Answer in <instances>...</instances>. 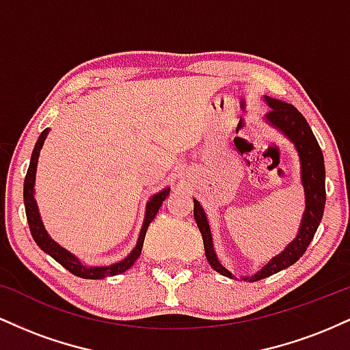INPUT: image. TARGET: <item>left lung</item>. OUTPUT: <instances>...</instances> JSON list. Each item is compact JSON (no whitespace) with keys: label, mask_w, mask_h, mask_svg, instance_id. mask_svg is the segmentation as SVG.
<instances>
[{"label":"left lung","mask_w":350,"mask_h":350,"mask_svg":"<svg viewBox=\"0 0 350 350\" xmlns=\"http://www.w3.org/2000/svg\"><path fill=\"white\" fill-rule=\"evenodd\" d=\"M263 102L270 108V111L265 115V122L270 124L271 128H275L276 131H280L284 138L290 139L296 152H298L301 186H303L304 191V204L306 206H304L303 219H301L298 234H296L295 239L284 247L283 252L273 256L267 265H263L258 271L253 273V275L242 276L243 281H258L268 278V276L275 275V273L298 262L303 253L306 252L308 245L311 243L312 237H314L317 227L321 224V219H323L324 206H326L324 156L306 118L291 103L281 102V100L271 98L268 95H265ZM194 219L200 234H202L207 262L220 275L227 276V278H235L232 271L217 256L208 219L198 199H194Z\"/></svg>","instance_id":"1"}]
</instances>
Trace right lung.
Returning a JSON list of instances; mask_svg holds the SVG:
<instances>
[{
	"instance_id": "1",
	"label": "right lung",
	"mask_w": 350,
	"mask_h": 350,
	"mask_svg": "<svg viewBox=\"0 0 350 350\" xmlns=\"http://www.w3.org/2000/svg\"><path fill=\"white\" fill-rule=\"evenodd\" d=\"M47 135H49V128L42 131L39 135L38 143H36L34 150H33V156H31V163H29V170H27L26 179H24V207H26V217H27V224H29V230L31 235H33L34 242L38 243V247L41 248L42 252H46L47 255H51L55 262L62 265L66 270H69L72 275L80 276V278L85 280H103L107 276H115L120 275V273L126 271L128 268L133 267V263L138 260V256L142 255V248H143V242H144V235H146L148 227L150 224L154 220L156 214H158L159 207L163 206V200L170 196L171 187H164L159 192H156L154 196H151L150 200L146 202V211H144V220L142 230H139L138 240H136L135 248L128 253L126 256L122 260V262H116L113 265H95V267H90V265H85L82 260L79 258L77 255L70 253L69 250L59 245L54 239L49 235V232L46 230L44 227L41 214H39V207L38 202L34 199V186H36V171H38V159H39V152L42 150V144L46 142Z\"/></svg>"
}]
</instances>
